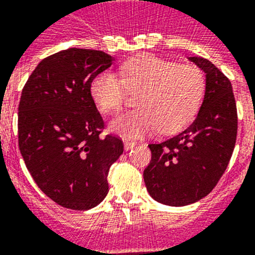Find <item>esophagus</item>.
Masks as SVG:
<instances>
[{
    "label": "esophagus",
    "instance_id": "esophagus-1",
    "mask_svg": "<svg viewBox=\"0 0 255 255\" xmlns=\"http://www.w3.org/2000/svg\"><path fill=\"white\" fill-rule=\"evenodd\" d=\"M123 142H125V149L127 150H130V149H133L134 146H136V142H134V141H132V140H125L123 141Z\"/></svg>",
    "mask_w": 255,
    "mask_h": 255
}]
</instances>
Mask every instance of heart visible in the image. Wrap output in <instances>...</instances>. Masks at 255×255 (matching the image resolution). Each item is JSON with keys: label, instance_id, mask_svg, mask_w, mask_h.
<instances>
[{"label": "heart", "instance_id": "obj_1", "mask_svg": "<svg viewBox=\"0 0 255 255\" xmlns=\"http://www.w3.org/2000/svg\"><path fill=\"white\" fill-rule=\"evenodd\" d=\"M121 77L112 72L97 74L90 86L99 109H121L128 92H138L137 109L123 113L110 129L123 138H138L152 132H178L194 119L205 92V77L198 66L177 65L154 55H141L121 66Z\"/></svg>", "mask_w": 255, "mask_h": 255}]
</instances>
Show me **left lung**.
<instances>
[{
	"instance_id": "1",
	"label": "left lung",
	"mask_w": 255,
	"mask_h": 255,
	"mask_svg": "<svg viewBox=\"0 0 255 255\" xmlns=\"http://www.w3.org/2000/svg\"><path fill=\"white\" fill-rule=\"evenodd\" d=\"M205 73V95L195 121L177 136L150 143L146 189L161 204L183 207L216 187L229 165L238 134V110L230 79L203 57H189Z\"/></svg>"
}]
</instances>
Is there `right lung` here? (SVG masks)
Returning <instances> with one entry per match:
<instances>
[{"label":"right lung","mask_w":255,"mask_h":255,"mask_svg":"<svg viewBox=\"0 0 255 255\" xmlns=\"http://www.w3.org/2000/svg\"><path fill=\"white\" fill-rule=\"evenodd\" d=\"M113 61L104 51L63 50L37 65L21 92V156L42 192L68 209L100 204L110 165L123 154L119 137H100L105 126L90 92L92 79Z\"/></svg>","instance_id":"1"}]
</instances>
